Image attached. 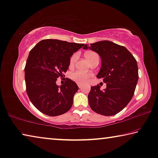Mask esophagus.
<instances>
[{"instance_id": "34e87169", "label": "esophagus", "mask_w": 158, "mask_h": 158, "mask_svg": "<svg viewBox=\"0 0 158 158\" xmlns=\"http://www.w3.org/2000/svg\"><path fill=\"white\" fill-rule=\"evenodd\" d=\"M77 85H78V86H79V89H82V88H83V87H84L83 86L81 85V84H77Z\"/></svg>"}]
</instances>
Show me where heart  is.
<instances>
[{
    "instance_id": "b5f03b06",
    "label": "heart",
    "mask_w": 158,
    "mask_h": 158,
    "mask_svg": "<svg viewBox=\"0 0 158 158\" xmlns=\"http://www.w3.org/2000/svg\"><path fill=\"white\" fill-rule=\"evenodd\" d=\"M96 56H98V55L96 52H87L85 54V57L86 59V60L88 61L89 63H90L91 61L92 60L94 57H96ZM77 60H78V55H77V53H75L71 56V58H70L69 65H74L75 64V62L77 61ZM91 76H92V74H91V73H83L79 71H76L72 73L71 78L74 80V81L77 82V83L84 84L89 81V79L91 78Z\"/></svg>"
}]
</instances>
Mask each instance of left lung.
I'll return each mask as SVG.
<instances>
[{"instance_id": "obj_1", "label": "left lung", "mask_w": 158, "mask_h": 158, "mask_svg": "<svg viewBox=\"0 0 158 158\" xmlns=\"http://www.w3.org/2000/svg\"><path fill=\"white\" fill-rule=\"evenodd\" d=\"M83 49H90L100 55L102 67L96 77L102 79L106 88L91 87L89 104L94 112L103 116L119 113L133 98L138 80L137 62L125 47L110 41L103 40L85 44Z\"/></svg>"}]
</instances>
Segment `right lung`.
I'll list each match as a JSON object with an SVG mask.
<instances>
[{"mask_svg":"<svg viewBox=\"0 0 158 158\" xmlns=\"http://www.w3.org/2000/svg\"><path fill=\"white\" fill-rule=\"evenodd\" d=\"M84 45L46 39L30 50L25 67L26 91L30 102L42 114L56 116L71 109L78 86L68 78L60 86L56 81L64 77L70 57Z\"/></svg>","mask_w":158,"mask_h":158,"instance_id":"right-lung-1","label":"right lung"}]
</instances>
